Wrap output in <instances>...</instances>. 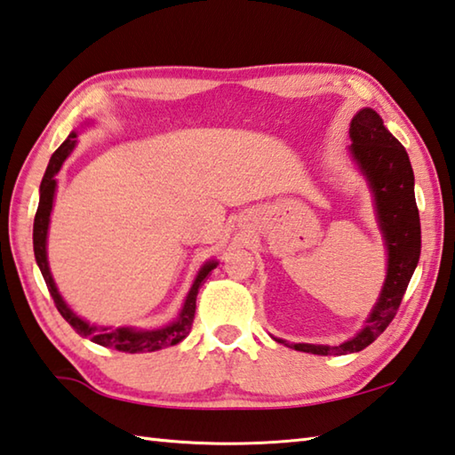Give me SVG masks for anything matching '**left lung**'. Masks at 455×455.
<instances>
[{
  "mask_svg": "<svg viewBox=\"0 0 455 455\" xmlns=\"http://www.w3.org/2000/svg\"><path fill=\"white\" fill-rule=\"evenodd\" d=\"M349 156L369 185L375 204L382 240L387 248V275L377 304L351 339L341 345L286 343L296 351L311 355H349L369 347L385 331L396 315L412 274L420 258V215L414 197V172L403 144L387 130L372 108H361L353 116L349 128Z\"/></svg>",
  "mask_w": 455,
  "mask_h": 455,
  "instance_id": "left-lung-1",
  "label": "left lung"
}]
</instances>
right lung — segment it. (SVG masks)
Instances as JSON below:
<instances>
[{"label": "right lung", "instance_id": "obj_1", "mask_svg": "<svg viewBox=\"0 0 455 455\" xmlns=\"http://www.w3.org/2000/svg\"><path fill=\"white\" fill-rule=\"evenodd\" d=\"M80 126H88V122L80 124ZM78 130H73L68 133V138L62 141L60 148L51 156L47 172L43 175V181L39 187V207L37 215H35L33 222V252L35 260H37L39 270L44 278V283L51 291V298L55 299V306L59 314L67 319L70 327L75 329L78 335L88 337L92 343L102 345V347H112V349H118L122 353H151L159 351L164 347H172L181 343L187 335L191 331L193 319H195V306H197V293L201 286L207 280V275L217 268V260H207L204 262L195 280L191 283L189 291H187L185 301L181 306V311L177 314L172 323L156 327V329H138V327H110V325H94L88 323L86 319L76 315L70 306L62 299L60 291L57 288L55 280H52V274L49 268L47 260V233H49V222H51V211L52 203H55V193H57V173L60 172L65 159L70 156V151L76 146Z\"/></svg>", "mask_w": 455, "mask_h": 455}]
</instances>
